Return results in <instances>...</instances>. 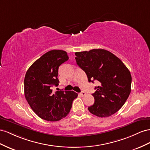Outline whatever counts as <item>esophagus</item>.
Segmentation results:
<instances>
[{"label": "esophagus", "mask_w": 150, "mask_h": 150, "mask_svg": "<svg viewBox=\"0 0 150 150\" xmlns=\"http://www.w3.org/2000/svg\"><path fill=\"white\" fill-rule=\"evenodd\" d=\"M80 94L81 96H84L86 95V93H85V92H80Z\"/></svg>", "instance_id": "esophagus-1"}]
</instances>
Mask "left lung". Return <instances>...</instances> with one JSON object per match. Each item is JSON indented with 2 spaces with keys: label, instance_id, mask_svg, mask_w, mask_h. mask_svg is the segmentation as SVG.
Listing matches in <instances>:
<instances>
[{
  "label": "left lung",
  "instance_id": "obj_1",
  "mask_svg": "<svg viewBox=\"0 0 150 150\" xmlns=\"http://www.w3.org/2000/svg\"><path fill=\"white\" fill-rule=\"evenodd\" d=\"M75 56L88 82L96 80L99 84L92 93L95 102L88 108L90 112L107 117L117 112L131 92L132 79L128 68L119 58L103 49L76 52Z\"/></svg>",
  "mask_w": 150,
  "mask_h": 150
}]
</instances>
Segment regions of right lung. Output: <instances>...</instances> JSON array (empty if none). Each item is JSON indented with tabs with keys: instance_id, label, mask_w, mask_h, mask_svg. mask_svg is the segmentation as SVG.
<instances>
[{
	"instance_id": "right-lung-1",
	"label": "right lung",
	"mask_w": 150,
	"mask_h": 150,
	"mask_svg": "<svg viewBox=\"0 0 150 150\" xmlns=\"http://www.w3.org/2000/svg\"><path fill=\"white\" fill-rule=\"evenodd\" d=\"M68 59L63 50L46 53L29 68L24 78V95L30 107L40 118L57 121L70 112L78 93L74 91L53 92L58 86V68Z\"/></svg>"
}]
</instances>
